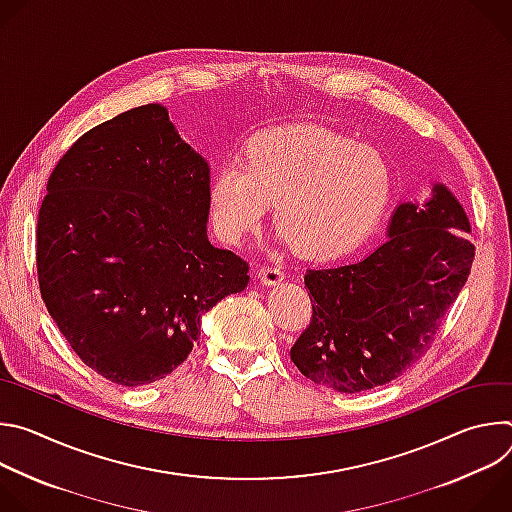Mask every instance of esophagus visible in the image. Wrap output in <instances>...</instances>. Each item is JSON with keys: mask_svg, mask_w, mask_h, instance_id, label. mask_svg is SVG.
Here are the masks:
<instances>
[{"mask_svg": "<svg viewBox=\"0 0 512 512\" xmlns=\"http://www.w3.org/2000/svg\"><path fill=\"white\" fill-rule=\"evenodd\" d=\"M259 279L265 285H277L283 279V271H281L279 265H263L259 269Z\"/></svg>", "mask_w": 512, "mask_h": 512, "instance_id": "1", "label": "esophagus"}]
</instances>
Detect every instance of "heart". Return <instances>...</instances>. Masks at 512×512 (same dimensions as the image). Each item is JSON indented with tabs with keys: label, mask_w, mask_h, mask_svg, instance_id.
<instances>
[{
	"label": "heart",
	"mask_w": 512,
	"mask_h": 512,
	"mask_svg": "<svg viewBox=\"0 0 512 512\" xmlns=\"http://www.w3.org/2000/svg\"><path fill=\"white\" fill-rule=\"evenodd\" d=\"M391 190V166L371 145L320 127H289L253 137L243 164L216 168L208 212L214 231L239 243L275 202V223L291 247L334 257L375 231Z\"/></svg>",
	"instance_id": "heart-1"
}]
</instances>
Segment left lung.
Segmentation results:
<instances>
[{
  "instance_id": "obj_1",
  "label": "left lung",
  "mask_w": 512,
  "mask_h": 512,
  "mask_svg": "<svg viewBox=\"0 0 512 512\" xmlns=\"http://www.w3.org/2000/svg\"><path fill=\"white\" fill-rule=\"evenodd\" d=\"M470 221L444 186L395 208L387 241L360 261L308 269L312 320L289 354L340 393L381 387L427 352L474 261Z\"/></svg>"
}]
</instances>
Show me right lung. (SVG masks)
<instances>
[{
  "label": "right lung",
  "mask_w": 512,
  "mask_h": 512,
  "mask_svg": "<svg viewBox=\"0 0 512 512\" xmlns=\"http://www.w3.org/2000/svg\"><path fill=\"white\" fill-rule=\"evenodd\" d=\"M210 168L166 107L129 109L70 145L38 212L42 300L89 369L125 387L166 379L200 318L249 283L206 235Z\"/></svg>",
  "instance_id": "obj_1"
}]
</instances>
